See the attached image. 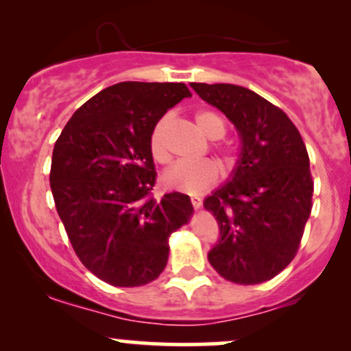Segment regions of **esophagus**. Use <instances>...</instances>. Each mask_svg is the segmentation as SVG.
<instances>
[{
    "label": "esophagus",
    "instance_id": "34e87169",
    "mask_svg": "<svg viewBox=\"0 0 351 351\" xmlns=\"http://www.w3.org/2000/svg\"><path fill=\"white\" fill-rule=\"evenodd\" d=\"M191 204L195 209H199L201 204H203V201H201V198H198V196H195V198H191Z\"/></svg>",
    "mask_w": 351,
    "mask_h": 351
}]
</instances>
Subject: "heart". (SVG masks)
Here are the masks:
<instances>
[{
	"instance_id": "obj_1",
	"label": "heart",
	"mask_w": 351,
	"mask_h": 351,
	"mask_svg": "<svg viewBox=\"0 0 351 351\" xmlns=\"http://www.w3.org/2000/svg\"><path fill=\"white\" fill-rule=\"evenodd\" d=\"M193 119H195L196 128L209 140H217L226 134V120L215 110H199ZM168 127H170V119L162 117L153 125L150 136H148L152 158L160 165L170 163L171 160L167 148ZM215 150L219 156V162L226 168H232L239 160V148L232 143H217L215 145ZM217 180H219V170L209 160L199 163H176L168 168L163 175V183L168 188L193 196L208 191L209 188L215 186Z\"/></svg>"
}]
</instances>
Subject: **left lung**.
Segmentation results:
<instances>
[{
  "instance_id": "obj_1",
  "label": "left lung",
  "mask_w": 351,
  "mask_h": 351,
  "mask_svg": "<svg viewBox=\"0 0 351 351\" xmlns=\"http://www.w3.org/2000/svg\"><path fill=\"white\" fill-rule=\"evenodd\" d=\"M191 87L234 123L243 143L231 180L204 199L221 231L209 264L234 284L271 280L295 257L312 211L307 148L285 112L256 92L232 84Z\"/></svg>"
}]
</instances>
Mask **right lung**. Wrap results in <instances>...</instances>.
Masks as SVG:
<instances>
[{"label":"right lung","mask_w":351,"mask_h":351,"mask_svg":"<svg viewBox=\"0 0 351 351\" xmlns=\"http://www.w3.org/2000/svg\"><path fill=\"white\" fill-rule=\"evenodd\" d=\"M184 97L181 82H119L80 106L54 145L51 189L74 252L100 280L140 287L167 267L171 232L189 223L183 193L153 198V125Z\"/></svg>","instance_id":"add662e5"}]
</instances>
